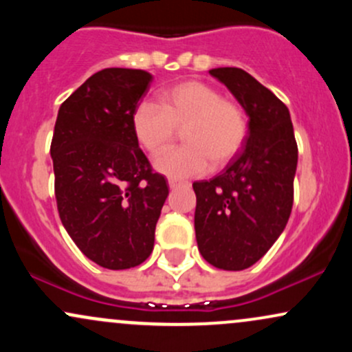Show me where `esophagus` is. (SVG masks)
<instances>
[{"label": "esophagus", "instance_id": "34e87169", "mask_svg": "<svg viewBox=\"0 0 352 352\" xmlns=\"http://www.w3.org/2000/svg\"><path fill=\"white\" fill-rule=\"evenodd\" d=\"M180 185H187V182H184V180H177V179H168V187H170V188L180 187Z\"/></svg>", "mask_w": 352, "mask_h": 352}]
</instances>
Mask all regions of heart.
Listing matches in <instances>:
<instances>
[{
	"label": "heart",
	"mask_w": 352,
	"mask_h": 352,
	"mask_svg": "<svg viewBox=\"0 0 352 352\" xmlns=\"http://www.w3.org/2000/svg\"><path fill=\"white\" fill-rule=\"evenodd\" d=\"M132 129L151 155L164 152L184 129L187 144L165 152L155 168L170 177L207 172L210 165H225L243 147L248 135L245 109L227 99L210 84L187 80L160 96V106L145 100L132 116Z\"/></svg>",
	"instance_id": "b5f03b06"
}]
</instances>
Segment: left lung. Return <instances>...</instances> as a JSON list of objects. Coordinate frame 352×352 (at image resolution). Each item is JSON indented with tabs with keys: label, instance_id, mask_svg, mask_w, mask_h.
<instances>
[{
	"label": "left lung",
	"instance_id": "obj_1",
	"mask_svg": "<svg viewBox=\"0 0 352 352\" xmlns=\"http://www.w3.org/2000/svg\"><path fill=\"white\" fill-rule=\"evenodd\" d=\"M210 74L246 111L248 135L223 172L193 182L195 236L210 265L240 272L265 256L288 223L298 145L288 107L270 89L240 67Z\"/></svg>",
	"mask_w": 352,
	"mask_h": 352
}]
</instances>
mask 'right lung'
Instances as JSON below:
<instances>
[{
    "label": "right lung",
    "instance_id": "right-lung-1",
    "mask_svg": "<svg viewBox=\"0 0 352 352\" xmlns=\"http://www.w3.org/2000/svg\"><path fill=\"white\" fill-rule=\"evenodd\" d=\"M152 76L107 67L60 104L51 142L59 218L78 248L107 270L151 256L168 195L140 151L132 116Z\"/></svg>",
    "mask_w": 352,
    "mask_h": 352
}]
</instances>
